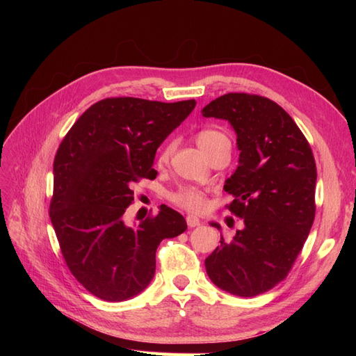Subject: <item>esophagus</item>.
Returning <instances> with one entry per match:
<instances>
[{
    "mask_svg": "<svg viewBox=\"0 0 356 356\" xmlns=\"http://www.w3.org/2000/svg\"><path fill=\"white\" fill-rule=\"evenodd\" d=\"M186 221H187V225H188L190 229L197 227V225H200V220L197 217H195V215H188V217L186 218Z\"/></svg>",
    "mask_w": 356,
    "mask_h": 356,
    "instance_id": "obj_1",
    "label": "esophagus"
}]
</instances>
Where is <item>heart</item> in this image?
<instances>
[{
	"instance_id": "1",
	"label": "heart",
	"mask_w": 356,
	"mask_h": 356,
	"mask_svg": "<svg viewBox=\"0 0 356 356\" xmlns=\"http://www.w3.org/2000/svg\"><path fill=\"white\" fill-rule=\"evenodd\" d=\"M224 138L225 135L215 131V129H202V131L196 134V143L202 148V152L204 154H208L211 149L217 145V143ZM169 156H170V145H166L160 152L159 163L165 165L169 160ZM170 200L175 204H178L179 208H184L190 212H200L204 209V207H207V191L197 187L186 186L172 193Z\"/></svg>"
}]
</instances>
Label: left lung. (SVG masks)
<instances>
[{
	"label": "left lung",
	"instance_id": "8db88e82",
	"mask_svg": "<svg viewBox=\"0 0 356 356\" xmlns=\"http://www.w3.org/2000/svg\"><path fill=\"white\" fill-rule=\"evenodd\" d=\"M202 114L227 120L238 135L239 166L225 181L233 196L225 208L245 224L232 241L221 236L204 260L207 273L233 296L263 294L288 276L314 224V153L291 115L264 96L222 95Z\"/></svg>",
	"mask_w": 356,
	"mask_h": 356
}]
</instances>
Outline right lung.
I'll return each mask as SVG.
<instances>
[{"label":"right lung","mask_w":356,"mask_h":356,"mask_svg":"<svg viewBox=\"0 0 356 356\" xmlns=\"http://www.w3.org/2000/svg\"><path fill=\"white\" fill-rule=\"evenodd\" d=\"M195 106V99L106 98L62 139L50 220L70 272L101 300L123 301L144 291L160 242L187 230L184 217L166 204L138 227L126 225L123 213L134 202V182L156 178L157 148Z\"/></svg>","instance_id":"1"}]
</instances>
